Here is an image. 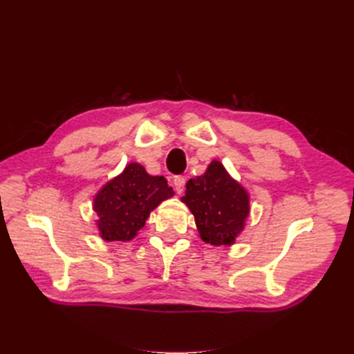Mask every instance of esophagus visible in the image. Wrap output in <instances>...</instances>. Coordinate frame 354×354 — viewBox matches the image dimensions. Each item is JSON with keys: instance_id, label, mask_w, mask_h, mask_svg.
I'll return each instance as SVG.
<instances>
[{"instance_id": "obj_1", "label": "esophagus", "mask_w": 354, "mask_h": 354, "mask_svg": "<svg viewBox=\"0 0 354 354\" xmlns=\"http://www.w3.org/2000/svg\"><path fill=\"white\" fill-rule=\"evenodd\" d=\"M185 185H186V178L183 176H177L174 178V187H176L178 195H181L185 192Z\"/></svg>"}]
</instances>
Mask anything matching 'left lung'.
I'll list each match as a JSON object with an SVG mask.
<instances>
[{
  "label": "left lung",
  "mask_w": 354,
  "mask_h": 354,
  "mask_svg": "<svg viewBox=\"0 0 354 354\" xmlns=\"http://www.w3.org/2000/svg\"><path fill=\"white\" fill-rule=\"evenodd\" d=\"M181 201L195 216L201 239L214 246L234 243L250 214L248 194L218 160H212L205 174L187 181Z\"/></svg>",
  "instance_id": "obj_1"
}]
</instances>
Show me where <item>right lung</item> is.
<instances>
[{
  "mask_svg": "<svg viewBox=\"0 0 354 354\" xmlns=\"http://www.w3.org/2000/svg\"><path fill=\"white\" fill-rule=\"evenodd\" d=\"M173 195L165 177L147 174L140 164H128L94 198L100 236L109 242L133 239L151 211Z\"/></svg>",
  "mask_w": 354,
  "mask_h": 354,
  "instance_id": "obj_1",
  "label": "right lung"
}]
</instances>
